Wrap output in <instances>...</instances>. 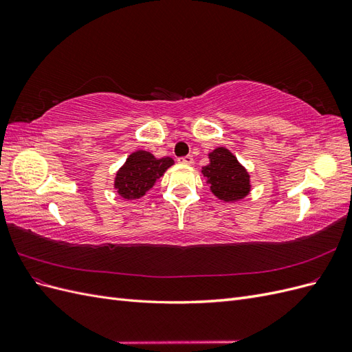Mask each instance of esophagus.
Instances as JSON below:
<instances>
[{
	"label": "esophagus",
	"instance_id": "1",
	"mask_svg": "<svg viewBox=\"0 0 352 352\" xmlns=\"http://www.w3.org/2000/svg\"><path fill=\"white\" fill-rule=\"evenodd\" d=\"M177 162L182 163V164H192L194 158H192V155H185V157H179Z\"/></svg>",
	"mask_w": 352,
	"mask_h": 352
}]
</instances>
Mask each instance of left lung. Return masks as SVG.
Segmentation results:
<instances>
[{"label":"left lung","mask_w":352,"mask_h":352,"mask_svg":"<svg viewBox=\"0 0 352 352\" xmlns=\"http://www.w3.org/2000/svg\"><path fill=\"white\" fill-rule=\"evenodd\" d=\"M208 158L210 163L202 167L201 173L207 179L211 192L219 199L233 202L250 194V173L228 148H216L208 154Z\"/></svg>","instance_id":"obj_1"}]
</instances>
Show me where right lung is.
<instances>
[{"instance_id":"obj_1","label":"right lung","mask_w":352,"mask_h":352,"mask_svg":"<svg viewBox=\"0 0 352 352\" xmlns=\"http://www.w3.org/2000/svg\"><path fill=\"white\" fill-rule=\"evenodd\" d=\"M173 158H155L148 151H135L126 158L114 179V188L123 199L132 201L144 197L166 170L173 166Z\"/></svg>"}]
</instances>
